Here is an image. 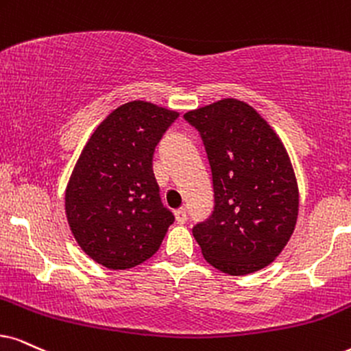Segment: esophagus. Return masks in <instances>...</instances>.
<instances>
[{
	"instance_id": "obj_1",
	"label": "esophagus",
	"mask_w": 351,
	"mask_h": 351,
	"mask_svg": "<svg viewBox=\"0 0 351 351\" xmlns=\"http://www.w3.org/2000/svg\"><path fill=\"white\" fill-rule=\"evenodd\" d=\"M175 219L178 223H184L186 220H188V212H186L184 207L178 208V210H175Z\"/></svg>"
}]
</instances>
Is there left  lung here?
I'll return each mask as SVG.
<instances>
[{"label":"left lung","mask_w":351,"mask_h":351,"mask_svg":"<svg viewBox=\"0 0 351 351\" xmlns=\"http://www.w3.org/2000/svg\"><path fill=\"white\" fill-rule=\"evenodd\" d=\"M184 119L202 137L214 183V212L193 228L204 259L230 275L267 267L298 219V183L285 145L237 99L191 110Z\"/></svg>","instance_id":"8db88e82"}]
</instances>
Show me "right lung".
Segmentation results:
<instances>
[{"instance_id": "1", "label": "right lung", "mask_w": 351, "mask_h": 351, "mask_svg": "<svg viewBox=\"0 0 351 351\" xmlns=\"http://www.w3.org/2000/svg\"><path fill=\"white\" fill-rule=\"evenodd\" d=\"M175 110L128 101L88 137L66 186L64 207L77 245L97 264L124 270L160 247L175 217L163 207L152 157Z\"/></svg>"}]
</instances>
